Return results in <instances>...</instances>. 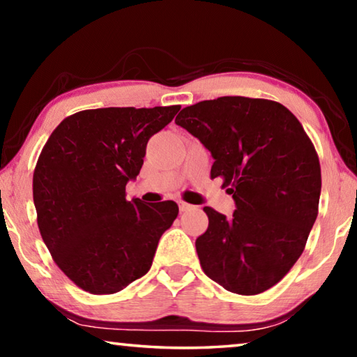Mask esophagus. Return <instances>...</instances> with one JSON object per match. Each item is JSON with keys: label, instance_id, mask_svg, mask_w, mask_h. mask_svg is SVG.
<instances>
[{"label": "esophagus", "instance_id": "esophagus-1", "mask_svg": "<svg viewBox=\"0 0 357 357\" xmlns=\"http://www.w3.org/2000/svg\"><path fill=\"white\" fill-rule=\"evenodd\" d=\"M178 206H179V211H181V213H184V211H190V209H193L192 204L185 203V202H183V200H179V202H178Z\"/></svg>", "mask_w": 357, "mask_h": 357}]
</instances>
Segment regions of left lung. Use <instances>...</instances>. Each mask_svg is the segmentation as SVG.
Instances as JSON below:
<instances>
[{
  "mask_svg": "<svg viewBox=\"0 0 357 357\" xmlns=\"http://www.w3.org/2000/svg\"><path fill=\"white\" fill-rule=\"evenodd\" d=\"M174 123L211 151V178H223L236 209L203 211L197 238L209 279L236 294L263 293L298 261L318 215L321 168L298 118L279 102L225 96L185 107Z\"/></svg>",
  "mask_w": 357,
  "mask_h": 357,
  "instance_id": "left-lung-1",
  "label": "left lung"
}]
</instances>
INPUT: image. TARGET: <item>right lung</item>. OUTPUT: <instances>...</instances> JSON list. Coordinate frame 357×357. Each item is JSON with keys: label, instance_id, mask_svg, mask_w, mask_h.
<instances>
[{"label": "right lung", "instance_id": "right-lung-1", "mask_svg": "<svg viewBox=\"0 0 357 357\" xmlns=\"http://www.w3.org/2000/svg\"><path fill=\"white\" fill-rule=\"evenodd\" d=\"M179 105L110 107L70 114L52 132L33 174L38 227L58 268L84 291L113 294L148 273L179 213L167 200H126L148 140Z\"/></svg>", "mask_w": 357, "mask_h": 357}]
</instances>
